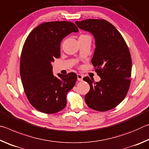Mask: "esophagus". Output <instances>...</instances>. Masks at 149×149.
Instances as JSON below:
<instances>
[{
	"label": "esophagus",
	"mask_w": 149,
	"mask_h": 149,
	"mask_svg": "<svg viewBox=\"0 0 149 149\" xmlns=\"http://www.w3.org/2000/svg\"><path fill=\"white\" fill-rule=\"evenodd\" d=\"M83 78H84V76L81 74H77V80L79 81H81L83 80Z\"/></svg>",
	"instance_id": "34e87169"
}]
</instances>
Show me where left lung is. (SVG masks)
<instances>
[{
	"label": "left lung",
	"instance_id": "left-lung-1",
	"mask_svg": "<svg viewBox=\"0 0 149 149\" xmlns=\"http://www.w3.org/2000/svg\"><path fill=\"white\" fill-rule=\"evenodd\" d=\"M75 24L95 37L91 62L101 78L99 82L88 76L84 78L90 86L85 102L99 112L112 110L125 99L130 89L132 61L129 48L120 33L107 20L87 19Z\"/></svg>",
	"mask_w": 149,
	"mask_h": 149
}]
</instances>
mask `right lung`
Instances as JSON below:
<instances>
[{
	"mask_svg": "<svg viewBox=\"0 0 149 149\" xmlns=\"http://www.w3.org/2000/svg\"><path fill=\"white\" fill-rule=\"evenodd\" d=\"M78 31L73 22H45L33 29L24 42L19 64L24 90L30 104L45 114L64 109L67 93L76 82L74 72L54 77L51 63L60 58L62 40Z\"/></svg>",
	"mask_w": 149,
	"mask_h": 149,
	"instance_id": "obj_1",
	"label": "right lung"
}]
</instances>
